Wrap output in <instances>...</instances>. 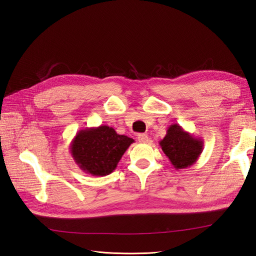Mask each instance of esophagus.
<instances>
[{
	"label": "esophagus",
	"instance_id": "obj_1",
	"mask_svg": "<svg viewBox=\"0 0 256 256\" xmlns=\"http://www.w3.org/2000/svg\"><path fill=\"white\" fill-rule=\"evenodd\" d=\"M138 142H141V143H146L147 141H148V136L145 134H138Z\"/></svg>",
	"mask_w": 256,
	"mask_h": 256
}]
</instances>
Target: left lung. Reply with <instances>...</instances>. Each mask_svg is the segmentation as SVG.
Listing matches in <instances>:
<instances>
[{
    "instance_id": "1",
    "label": "left lung",
    "mask_w": 256,
    "mask_h": 256,
    "mask_svg": "<svg viewBox=\"0 0 256 256\" xmlns=\"http://www.w3.org/2000/svg\"><path fill=\"white\" fill-rule=\"evenodd\" d=\"M161 150L176 170H182L196 164L203 152L202 138L193 136L178 124L166 130V136L159 142Z\"/></svg>"
}]
</instances>
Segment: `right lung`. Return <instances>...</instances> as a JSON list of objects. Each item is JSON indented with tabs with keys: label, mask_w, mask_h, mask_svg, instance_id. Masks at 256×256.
<instances>
[{
	"label": "right lung",
	"mask_w": 256,
	"mask_h": 256,
	"mask_svg": "<svg viewBox=\"0 0 256 256\" xmlns=\"http://www.w3.org/2000/svg\"><path fill=\"white\" fill-rule=\"evenodd\" d=\"M134 138L102 125L80 130L70 144V154L84 173L92 176L111 174Z\"/></svg>",
	"instance_id": "obj_1"
}]
</instances>
